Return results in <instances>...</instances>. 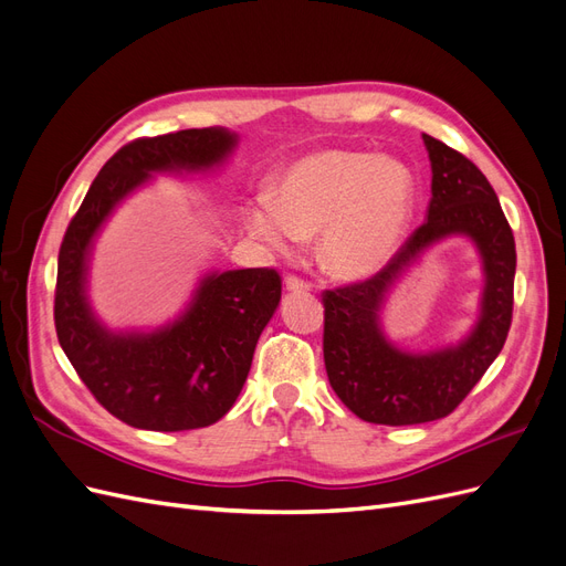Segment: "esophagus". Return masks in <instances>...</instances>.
<instances>
[{
    "label": "esophagus",
    "mask_w": 566,
    "mask_h": 566,
    "mask_svg": "<svg viewBox=\"0 0 566 566\" xmlns=\"http://www.w3.org/2000/svg\"><path fill=\"white\" fill-rule=\"evenodd\" d=\"M285 290H290V293H306V290H312V283L295 276V273H287V276H285Z\"/></svg>",
    "instance_id": "1"
}]
</instances>
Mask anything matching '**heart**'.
I'll return each instance as SVG.
<instances>
[{
	"label": "heart",
	"mask_w": 566,
	"mask_h": 566,
	"mask_svg": "<svg viewBox=\"0 0 566 566\" xmlns=\"http://www.w3.org/2000/svg\"><path fill=\"white\" fill-rule=\"evenodd\" d=\"M416 208L410 169L368 150L323 148L290 163L273 196L245 212L250 233L290 254L302 235L321 233V262L337 276L378 271L397 250Z\"/></svg>",
	"instance_id": "b5f03b06"
}]
</instances>
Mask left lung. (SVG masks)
Returning a JSON list of instances; mask_svg holds the SVG:
<instances>
[{
    "instance_id": "8db88e82",
    "label": "left lung",
    "mask_w": 566,
    "mask_h": 566,
    "mask_svg": "<svg viewBox=\"0 0 566 566\" xmlns=\"http://www.w3.org/2000/svg\"><path fill=\"white\" fill-rule=\"evenodd\" d=\"M432 200L424 224L366 281L323 290V361L331 387L354 416L375 424H420L447 418L501 354L515 302V235L499 196L472 160L430 134ZM472 237L483 254V316L458 348L406 355L384 339L379 306L400 271L447 234Z\"/></svg>"
}]
</instances>
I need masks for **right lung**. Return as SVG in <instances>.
Returning a JSON list of instances; mask_svg holds the SVG:
<instances>
[{"label":"right lung","instance_id":"1","mask_svg":"<svg viewBox=\"0 0 566 566\" xmlns=\"http://www.w3.org/2000/svg\"><path fill=\"white\" fill-rule=\"evenodd\" d=\"M233 146L235 134L219 127L125 144L101 167L63 235L54 293L59 342L94 399L139 430H198L229 413L281 302V276L269 266L212 273L177 323L150 335H113L84 297L90 243L115 202L150 172L212 167Z\"/></svg>","mask_w":566,"mask_h":566}]
</instances>
